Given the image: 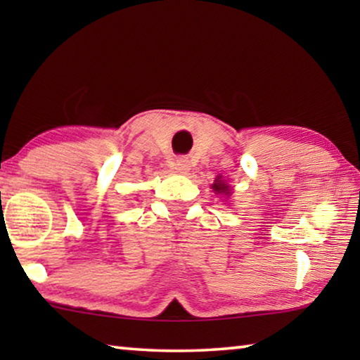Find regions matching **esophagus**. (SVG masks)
I'll list each match as a JSON object with an SVG mask.
<instances>
[{
	"mask_svg": "<svg viewBox=\"0 0 360 360\" xmlns=\"http://www.w3.org/2000/svg\"><path fill=\"white\" fill-rule=\"evenodd\" d=\"M176 169H178L181 174H187L191 172V162H188L186 157L178 158V160H176Z\"/></svg>",
	"mask_w": 360,
	"mask_h": 360,
	"instance_id": "obj_1",
	"label": "esophagus"
}]
</instances>
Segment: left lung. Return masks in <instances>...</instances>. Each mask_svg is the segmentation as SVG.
<instances>
[{"mask_svg": "<svg viewBox=\"0 0 360 360\" xmlns=\"http://www.w3.org/2000/svg\"><path fill=\"white\" fill-rule=\"evenodd\" d=\"M212 188H214V192L219 193V195H227V197H229V195L231 193L230 186H227V182L222 181L221 176H217L214 184H212Z\"/></svg>", "mask_w": 360, "mask_h": 360, "instance_id": "obj_1", "label": "left lung"}]
</instances>
